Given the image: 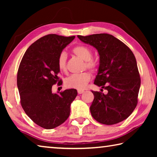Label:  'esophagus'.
I'll return each instance as SVG.
<instances>
[{
    "mask_svg": "<svg viewBox=\"0 0 157 157\" xmlns=\"http://www.w3.org/2000/svg\"><path fill=\"white\" fill-rule=\"evenodd\" d=\"M84 92V90H81V89H78V94H83Z\"/></svg>",
    "mask_w": 157,
    "mask_h": 157,
    "instance_id": "obj_1",
    "label": "esophagus"
}]
</instances>
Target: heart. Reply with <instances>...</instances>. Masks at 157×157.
Instances as JSON below:
<instances>
[{"instance_id": "heart-1", "label": "heart", "mask_w": 157, "mask_h": 157, "mask_svg": "<svg viewBox=\"0 0 157 157\" xmlns=\"http://www.w3.org/2000/svg\"><path fill=\"white\" fill-rule=\"evenodd\" d=\"M73 52L76 56L85 61L84 68L89 69L91 72H95L98 70V62L95 59H92L93 52L89 47L79 45L74 48ZM66 59H67V55L64 52H61L57 59L58 68L63 73L67 71ZM91 78V74L88 72L73 74L65 79V84L68 88L82 89L86 86Z\"/></svg>"}]
</instances>
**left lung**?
<instances>
[{
    "mask_svg": "<svg viewBox=\"0 0 157 157\" xmlns=\"http://www.w3.org/2000/svg\"><path fill=\"white\" fill-rule=\"evenodd\" d=\"M78 37L98 50L100 66L94 84L107 91L106 94L92 91L94 100L90 111L93 118L107 125L125 120L136 107L140 86L134 55L128 46L111 34Z\"/></svg>",
    "mask_w": 157,
    "mask_h": 157,
    "instance_id": "1",
    "label": "left lung"
}]
</instances>
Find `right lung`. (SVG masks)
<instances>
[{
  "instance_id": "right-lung-1",
  "label": "right lung",
  "mask_w": 157,
  "mask_h": 157,
  "mask_svg": "<svg viewBox=\"0 0 157 157\" xmlns=\"http://www.w3.org/2000/svg\"><path fill=\"white\" fill-rule=\"evenodd\" d=\"M50 34L41 37L26 50L17 73V86L21 105L37 125L55 128L67 120L76 89L52 94V86L62 84L57 76V59L63 49L75 39Z\"/></svg>"
}]
</instances>
